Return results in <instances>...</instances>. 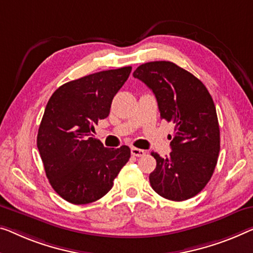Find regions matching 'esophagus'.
I'll return each instance as SVG.
<instances>
[{
  "label": "esophagus",
  "mask_w": 253,
  "mask_h": 253,
  "mask_svg": "<svg viewBox=\"0 0 253 253\" xmlns=\"http://www.w3.org/2000/svg\"><path fill=\"white\" fill-rule=\"evenodd\" d=\"M130 152H131V156H134V157H143V156H145V151L144 150L134 148V146L130 149Z\"/></svg>",
  "instance_id": "34e87169"
}]
</instances>
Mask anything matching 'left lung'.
Returning a JSON list of instances; mask_svg holds the SVG:
<instances>
[{"label":"left lung","instance_id":"obj_1","mask_svg":"<svg viewBox=\"0 0 253 253\" xmlns=\"http://www.w3.org/2000/svg\"><path fill=\"white\" fill-rule=\"evenodd\" d=\"M133 76L152 89L160 118L175 125L170 154L151 153L157 160L151 186L171 201L195 197L212 176L220 150L212 97L200 79L170 61L143 63Z\"/></svg>","mask_w":253,"mask_h":253}]
</instances>
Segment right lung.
<instances>
[{
	"instance_id": "right-lung-1",
	"label": "right lung",
	"mask_w": 253,
	"mask_h": 253,
	"mask_svg": "<svg viewBox=\"0 0 253 253\" xmlns=\"http://www.w3.org/2000/svg\"><path fill=\"white\" fill-rule=\"evenodd\" d=\"M130 71L123 67L68 82L48 100L37 148L51 186L68 202L86 205L104 197L129 160L127 145L104 148L92 133L110 114L112 99Z\"/></svg>"
}]
</instances>
